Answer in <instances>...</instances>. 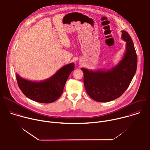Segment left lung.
<instances>
[{"mask_svg":"<svg viewBox=\"0 0 150 150\" xmlns=\"http://www.w3.org/2000/svg\"><path fill=\"white\" fill-rule=\"evenodd\" d=\"M126 41V52L120 62L108 71H89L81 68L87 94L94 100L108 102L120 97L127 90L137 68V55L132 40L126 31H122Z\"/></svg>","mask_w":150,"mask_h":150,"instance_id":"obj_1","label":"left lung"}]
</instances>
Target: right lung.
Listing matches in <instances>:
<instances>
[{"label": "right lung", "instance_id": "add662e5", "mask_svg": "<svg viewBox=\"0 0 150 150\" xmlns=\"http://www.w3.org/2000/svg\"><path fill=\"white\" fill-rule=\"evenodd\" d=\"M74 63L61 68L54 75L41 82H34L16 75L18 87L30 99L42 103L55 101L62 95L66 82L74 69Z\"/></svg>", "mask_w": 150, "mask_h": 150}]
</instances>
